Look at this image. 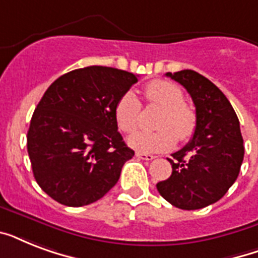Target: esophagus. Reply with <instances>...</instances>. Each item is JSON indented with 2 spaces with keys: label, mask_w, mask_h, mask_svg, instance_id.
<instances>
[{
  "label": "esophagus",
  "mask_w": 258,
  "mask_h": 258,
  "mask_svg": "<svg viewBox=\"0 0 258 258\" xmlns=\"http://www.w3.org/2000/svg\"><path fill=\"white\" fill-rule=\"evenodd\" d=\"M135 155H137L138 158H141V159H143V161H153L154 158V155H151V154H145V153H139V151H138L137 154H135Z\"/></svg>",
  "instance_id": "34e87169"
}]
</instances>
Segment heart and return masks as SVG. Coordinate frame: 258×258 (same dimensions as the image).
<instances>
[{
    "instance_id": "obj_1",
    "label": "heart",
    "mask_w": 258,
    "mask_h": 258,
    "mask_svg": "<svg viewBox=\"0 0 258 258\" xmlns=\"http://www.w3.org/2000/svg\"><path fill=\"white\" fill-rule=\"evenodd\" d=\"M149 104L162 108L158 117L157 131H141L128 139L133 149L145 154L161 153L172 149L176 138L188 141L197 128V112L191 105L184 103L183 92L179 87L165 80H154L145 88ZM117 127L125 134L134 133L141 121V101L134 92H125L115 107Z\"/></svg>"
}]
</instances>
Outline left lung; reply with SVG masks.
<instances>
[{
    "instance_id": "obj_1",
    "label": "left lung",
    "mask_w": 258,
    "mask_h": 258,
    "mask_svg": "<svg viewBox=\"0 0 258 258\" xmlns=\"http://www.w3.org/2000/svg\"><path fill=\"white\" fill-rule=\"evenodd\" d=\"M166 76L190 93L197 128L191 141L167 158L171 175L158 182L157 188L178 209L206 208L220 201L238 176L244 161L240 121L222 91L198 72L183 70Z\"/></svg>"
}]
</instances>
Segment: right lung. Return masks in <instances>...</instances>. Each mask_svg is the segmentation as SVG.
I'll use <instances>...</instances> for the list:
<instances>
[{
  "instance_id": "add662e5",
  "label": "right lung",
  "mask_w": 258,
  "mask_h": 258,
  "mask_svg": "<svg viewBox=\"0 0 258 258\" xmlns=\"http://www.w3.org/2000/svg\"><path fill=\"white\" fill-rule=\"evenodd\" d=\"M138 76L91 66L54 80L34 109L26 146L38 186L58 204L80 208L116 184L134 151L117 131L115 107Z\"/></svg>"
}]
</instances>
